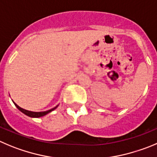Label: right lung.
<instances>
[{
    "mask_svg": "<svg viewBox=\"0 0 157 157\" xmlns=\"http://www.w3.org/2000/svg\"><path fill=\"white\" fill-rule=\"evenodd\" d=\"M14 105H15L16 107L17 108V109L19 110V111H21L22 113H24L25 115H28V116L29 117H32V118H39V117H42V116H44V115H45L46 114L49 113V112H51L52 111H53L54 109H56V108H57L56 107H55V108H53L52 109H50L49 110V111H46V112H30V111H27V110L25 109H23V108H20V107L18 106V105H16L15 103L14 102Z\"/></svg>",
    "mask_w": 157,
    "mask_h": 157,
    "instance_id": "right-lung-1",
    "label": "right lung"
}]
</instances>
